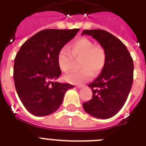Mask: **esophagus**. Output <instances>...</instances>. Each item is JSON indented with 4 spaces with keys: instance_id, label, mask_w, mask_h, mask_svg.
Listing matches in <instances>:
<instances>
[{
    "instance_id": "esophagus-1",
    "label": "esophagus",
    "mask_w": 146,
    "mask_h": 146,
    "mask_svg": "<svg viewBox=\"0 0 146 146\" xmlns=\"http://www.w3.org/2000/svg\"><path fill=\"white\" fill-rule=\"evenodd\" d=\"M76 87L77 89H82V87H84V86H83V85H76Z\"/></svg>"
}]
</instances>
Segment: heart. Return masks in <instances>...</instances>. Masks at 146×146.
Masks as SVG:
<instances>
[{
  "instance_id": "obj_1",
  "label": "heart",
  "mask_w": 146,
  "mask_h": 146,
  "mask_svg": "<svg viewBox=\"0 0 146 146\" xmlns=\"http://www.w3.org/2000/svg\"><path fill=\"white\" fill-rule=\"evenodd\" d=\"M80 58L81 70L64 76V80L72 84H82L92 77L94 72L98 74L104 69L107 60L105 49L86 38L75 40L69 48H62L57 53V64L63 72H69L73 67V58Z\"/></svg>"
}]
</instances>
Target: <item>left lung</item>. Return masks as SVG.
Here are the masks:
<instances>
[{
    "label": "left lung",
    "instance_id": "1",
    "mask_svg": "<svg viewBox=\"0 0 146 146\" xmlns=\"http://www.w3.org/2000/svg\"><path fill=\"white\" fill-rule=\"evenodd\" d=\"M82 35L93 37L107 54L102 73L89 84L92 98L84 102L82 107L95 117L108 119L120 111L129 96L133 81V60L124 44L107 31L86 29Z\"/></svg>",
    "mask_w": 146,
    "mask_h": 146
}]
</instances>
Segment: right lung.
<instances>
[{"mask_svg":"<svg viewBox=\"0 0 146 146\" xmlns=\"http://www.w3.org/2000/svg\"><path fill=\"white\" fill-rule=\"evenodd\" d=\"M80 29H44L29 38L16 55L13 80L24 107L33 115H49L61 105L73 86L54 82L61 74L57 53L75 37Z\"/></svg>","mask_w":146,"mask_h":146,"instance_id":"add662e5","label":"right lung"}]
</instances>
